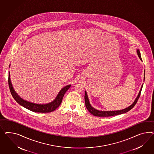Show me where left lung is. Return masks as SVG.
Returning a JSON list of instances; mask_svg holds the SVG:
<instances>
[{
	"mask_svg": "<svg viewBox=\"0 0 154 154\" xmlns=\"http://www.w3.org/2000/svg\"><path fill=\"white\" fill-rule=\"evenodd\" d=\"M137 54L138 57L142 60L141 57V54L140 52V50L138 49L137 50ZM144 76H145V73H144ZM144 81H145V77H144ZM143 87V85H142L141 88L140 89V91L138 93V95L137 96L136 99L134 100V101L133 102V104L129 106L127 108L122 109L121 110H116V111H100V110H97L95 108H94L91 104H90V101L88 98V94L86 91H85V105L86 108L88 109V112L92 114L93 116H101V117H108V116H116V115H119L123 113H125V112H128L131 109L133 108L134 106V105L137 103V101L138 100L140 95H141V92L142 88Z\"/></svg>",
	"mask_w": 154,
	"mask_h": 154,
	"instance_id": "left-lung-1",
	"label": "left lung"
}]
</instances>
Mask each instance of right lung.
Instances as JSON below:
<instances>
[{
	"mask_svg": "<svg viewBox=\"0 0 154 154\" xmlns=\"http://www.w3.org/2000/svg\"><path fill=\"white\" fill-rule=\"evenodd\" d=\"M10 65H9V67H10ZM8 85L10 91L14 99V100H16L18 104L22 105V106L25 107V108L33 112H45V113L53 112L58 107H59V106L60 105L62 101L63 98V96L64 95L65 93L66 92V91L69 89V88H70L71 86V85H67L66 86L63 88L59 92L56 98L50 103L45 104H38L27 101L26 100L22 99L20 97V96H18V95L16 93V92L14 91V88H13L12 85L11 81L9 72Z\"/></svg>",
	"mask_w": 154,
	"mask_h": 154,
	"instance_id": "obj_1",
	"label": "right lung"
}]
</instances>
